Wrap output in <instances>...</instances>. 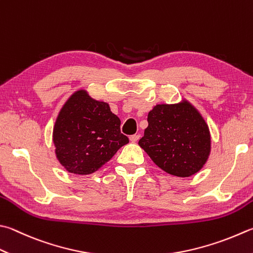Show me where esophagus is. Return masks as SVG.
I'll use <instances>...</instances> for the list:
<instances>
[{
    "label": "esophagus",
    "instance_id": "obj_1",
    "mask_svg": "<svg viewBox=\"0 0 253 253\" xmlns=\"http://www.w3.org/2000/svg\"><path fill=\"white\" fill-rule=\"evenodd\" d=\"M140 137H141V135H140V134H133V135H131V136H130V141H131V142H133V143H134V142H137V141L140 140Z\"/></svg>",
    "mask_w": 253,
    "mask_h": 253
}]
</instances>
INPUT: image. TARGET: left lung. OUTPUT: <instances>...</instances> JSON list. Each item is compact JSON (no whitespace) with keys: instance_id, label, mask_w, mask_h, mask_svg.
Listing matches in <instances>:
<instances>
[{"instance_id":"obj_1","label":"left lung","mask_w":253,"mask_h":253,"mask_svg":"<svg viewBox=\"0 0 253 253\" xmlns=\"http://www.w3.org/2000/svg\"><path fill=\"white\" fill-rule=\"evenodd\" d=\"M147 122L139 144L160 169L178 177L202 169L211 153V134L192 104H157Z\"/></svg>"}]
</instances>
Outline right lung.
<instances>
[{"mask_svg":"<svg viewBox=\"0 0 253 253\" xmlns=\"http://www.w3.org/2000/svg\"><path fill=\"white\" fill-rule=\"evenodd\" d=\"M120 125L108 103L79 90L65 103L55 123L52 141L57 159L70 173H93L128 143Z\"/></svg>","mask_w":253,"mask_h":253,"instance_id":"add662e5","label":"right lung"}]
</instances>
